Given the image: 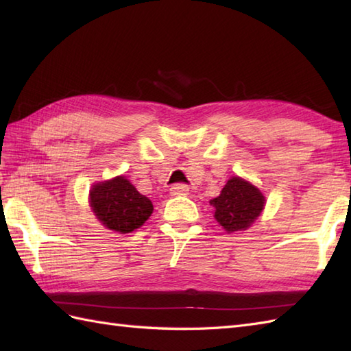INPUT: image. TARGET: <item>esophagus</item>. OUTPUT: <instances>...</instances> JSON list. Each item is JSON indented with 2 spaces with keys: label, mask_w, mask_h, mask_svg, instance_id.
<instances>
[{
  "label": "esophagus",
  "mask_w": 351,
  "mask_h": 351,
  "mask_svg": "<svg viewBox=\"0 0 351 351\" xmlns=\"http://www.w3.org/2000/svg\"><path fill=\"white\" fill-rule=\"evenodd\" d=\"M189 185H185V184H175V185H171V189H170V195L171 196H185L189 193Z\"/></svg>",
  "instance_id": "obj_1"
}]
</instances>
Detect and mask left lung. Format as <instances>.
<instances>
[{
  "instance_id": "8db88e82",
  "label": "left lung",
  "mask_w": 351,
  "mask_h": 351,
  "mask_svg": "<svg viewBox=\"0 0 351 351\" xmlns=\"http://www.w3.org/2000/svg\"><path fill=\"white\" fill-rule=\"evenodd\" d=\"M211 204L215 208V220L228 232H235L249 228L263 213L264 196L255 185L234 176Z\"/></svg>"
}]
</instances>
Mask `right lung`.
<instances>
[{"mask_svg": "<svg viewBox=\"0 0 351 351\" xmlns=\"http://www.w3.org/2000/svg\"><path fill=\"white\" fill-rule=\"evenodd\" d=\"M90 205L102 225L121 234L140 228L154 211L151 200L140 195L123 176L93 185Z\"/></svg>", "mask_w": 351, "mask_h": 351, "instance_id": "obj_1", "label": "right lung"}]
</instances>
